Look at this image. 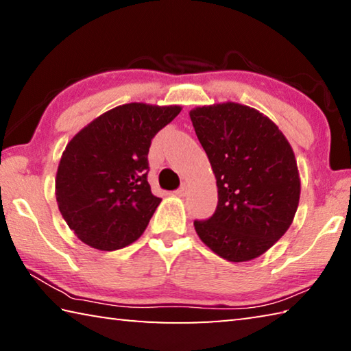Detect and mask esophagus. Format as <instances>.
<instances>
[{"mask_svg":"<svg viewBox=\"0 0 351 351\" xmlns=\"http://www.w3.org/2000/svg\"><path fill=\"white\" fill-rule=\"evenodd\" d=\"M187 192H189V186L186 182H184L182 186L176 190V195H178V197H186Z\"/></svg>","mask_w":351,"mask_h":351,"instance_id":"esophagus-1","label":"esophagus"}]
</instances>
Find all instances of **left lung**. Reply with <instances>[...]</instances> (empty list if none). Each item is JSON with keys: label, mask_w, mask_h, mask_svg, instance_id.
Returning <instances> with one entry per match:
<instances>
[{"label": "left lung", "mask_w": 351, "mask_h": 351, "mask_svg": "<svg viewBox=\"0 0 351 351\" xmlns=\"http://www.w3.org/2000/svg\"><path fill=\"white\" fill-rule=\"evenodd\" d=\"M189 114L218 187L215 213L195 219V230L224 260L257 258L282 239L299 206L293 148L276 123L251 106L224 102Z\"/></svg>", "instance_id": "obj_1"}]
</instances>
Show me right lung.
<instances>
[{
	"label": "right lung",
	"instance_id": "add662e5",
	"mask_svg": "<svg viewBox=\"0 0 351 351\" xmlns=\"http://www.w3.org/2000/svg\"><path fill=\"white\" fill-rule=\"evenodd\" d=\"M181 106L119 105L68 142L56 176V198L77 239L116 251L144 234L161 198L152 193L148 148Z\"/></svg>",
	"mask_w": 351,
	"mask_h": 351
}]
</instances>
